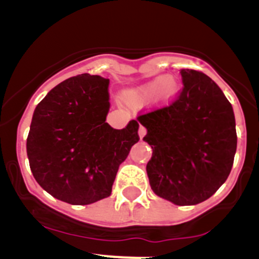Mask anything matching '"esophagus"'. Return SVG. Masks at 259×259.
<instances>
[{
  "instance_id": "34e87169",
  "label": "esophagus",
  "mask_w": 259,
  "mask_h": 259,
  "mask_svg": "<svg viewBox=\"0 0 259 259\" xmlns=\"http://www.w3.org/2000/svg\"><path fill=\"white\" fill-rule=\"evenodd\" d=\"M139 135H140V139H143L146 135V128L144 125H140V128H139Z\"/></svg>"
}]
</instances>
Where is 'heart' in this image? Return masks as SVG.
Wrapping results in <instances>:
<instances>
[{
	"instance_id": "obj_1",
	"label": "heart",
	"mask_w": 259,
	"mask_h": 259,
	"mask_svg": "<svg viewBox=\"0 0 259 259\" xmlns=\"http://www.w3.org/2000/svg\"><path fill=\"white\" fill-rule=\"evenodd\" d=\"M178 92H179V83L175 77L161 76L154 79L150 83L145 84V85L128 91L125 93V98L132 102L149 101L150 98L157 93V97L161 101H170L171 98L175 97Z\"/></svg>"
}]
</instances>
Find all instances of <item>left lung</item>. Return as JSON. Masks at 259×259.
<instances>
[{
	"mask_svg": "<svg viewBox=\"0 0 259 259\" xmlns=\"http://www.w3.org/2000/svg\"><path fill=\"white\" fill-rule=\"evenodd\" d=\"M183 89L166 106L144 113V141L153 155L146 164L157 196L179 206L206 201L227 180L236 153L232 105L201 71L182 70Z\"/></svg>",
	"mask_w": 259,
	"mask_h": 259,
	"instance_id": "8db88e82",
	"label": "left lung"
}]
</instances>
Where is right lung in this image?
Instances as JSON below:
<instances>
[{
    "label": "right lung",
    "mask_w": 259,
    "mask_h": 259,
    "mask_svg": "<svg viewBox=\"0 0 259 259\" xmlns=\"http://www.w3.org/2000/svg\"><path fill=\"white\" fill-rule=\"evenodd\" d=\"M109 79L81 74L62 81L36 106L27 155L36 182L53 197L89 205L111 194L114 180L132 146L139 123L123 130L106 123Z\"/></svg>",
    "instance_id": "1"
}]
</instances>
